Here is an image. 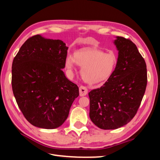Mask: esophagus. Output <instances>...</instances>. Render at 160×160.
<instances>
[{
    "instance_id": "esophagus-1",
    "label": "esophagus",
    "mask_w": 160,
    "mask_h": 160,
    "mask_svg": "<svg viewBox=\"0 0 160 160\" xmlns=\"http://www.w3.org/2000/svg\"><path fill=\"white\" fill-rule=\"evenodd\" d=\"M88 90L87 89V88H85V87L81 86L79 88V95L81 97L86 95L88 94Z\"/></svg>"
}]
</instances>
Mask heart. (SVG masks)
<instances>
[{"mask_svg": "<svg viewBox=\"0 0 160 160\" xmlns=\"http://www.w3.org/2000/svg\"><path fill=\"white\" fill-rule=\"evenodd\" d=\"M76 64L81 67L80 74L85 82L90 85H98L105 83L113 74L117 58L113 53L101 50L81 49L73 57H66L65 66L69 74H72Z\"/></svg>", "mask_w": 160, "mask_h": 160, "instance_id": "obj_1", "label": "heart"}]
</instances>
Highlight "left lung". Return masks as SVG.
I'll return each instance as SVG.
<instances>
[{
    "label": "left lung",
    "instance_id": "obj_1",
    "mask_svg": "<svg viewBox=\"0 0 160 160\" xmlns=\"http://www.w3.org/2000/svg\"><path fill=\"white\" fill-rule=\"evenodd\" d=\"M113 43L118 57L113 74L103 86L89 93L90 119L103 129H115L129 123L147 85L146 64L136 45L122 37H115Z\"/></svg>",
    "mask_w": 160,
    "mask_h": 160
}]
</instances>
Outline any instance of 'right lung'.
Wrapping results in <instances>:
<instances>
[{
    "mask_svg": "<svg viewBox=\"0 0 160 160\" xmlns=\"http://www.w3.org/2000/svg\"><path fill=\"white\" fill-rule=\"evenodd\" d=\"M67 50L62 41L37 35L28 38L14 58L13 94L19 109L34 126L60 127L79 96V88L62 71Z\"/></svg>",
    "mask_w": 160,
    "mask_h": 160,
    "instance_id": "1",
    "label": "right lung"
}]
</instances>
